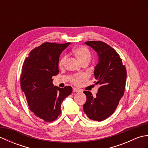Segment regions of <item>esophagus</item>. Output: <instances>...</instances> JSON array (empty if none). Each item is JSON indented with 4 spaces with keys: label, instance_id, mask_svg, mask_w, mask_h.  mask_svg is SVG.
<instances>
[{
    "label": "esophagus",
    "instance_id": "obj_1",
    "mask_svg": "<svg viewBox=\"0 0 148 148\" xmlns=\"http://www.w3.org/2000/svg\"><path fill=\"white\" fill-rule=\"evenodd\" d=\"M80 90L79 89H77L76 88H73V92H80Z\"/></svg>",
    "mask_w": 148,
    "mask_h": 148
}]
</instances>
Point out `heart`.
<instances>
[{"label": "heart", "mask_w": 148, "mask_h": 148, "mask_svg": "<svg viewBox=\"0 0 148 148\" xmlns=\"http://www.w3.org/2000/svg\"><path fill=\"white\" fill-rule=\"evenodd\" d=\"M74 55L76 56V57L79 60V61L83 64L84 62H88L90 61L91 53L89 51V49L84 46H79L73 49ZM66 59H67V56L64 55L60 58L58 62V65L60 67H63L65 64ZM86 78V76L84 75L81 74H76L72 76L71 81L72 83L74 84H79L81 81H83Z\"/></svg>", "instance_id": "1"}]
</instances>
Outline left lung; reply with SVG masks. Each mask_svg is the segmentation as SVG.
Masks as SVG:
<instances>
[{"mask_svg":"<svg viewBox=\"0 0 148 148\" xmlns=\"http://www.w3.org/2000/svg\"><path fill=\"white\" fill-rule=\"evenodd\" d=\"M97 53L99 62L94 68V76L100 88L95 97L88 91L83 110L90 119L101 121L114 112L125 92L127 79L126 68L115 50L102 41H87Z\"/></svg>","mask_w":148,"mask_h":148,"instance_id":"left-lung-1","label":"left lung"}]
</instances>
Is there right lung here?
I'll use <instances>...</instances> for the list:
<instances>
[{
  "label": "right lung",
  "mask_w": 148,
  "mask_h": 148,
  "mask_svg": "<svg viewBox=\"0 0 148 148\" xmlns=\"http://www.w3.org/2000/svg\"><path fill=\"white\" fill-rule=\"evenodd\" d=\"M71 42H45L30 52L25 60L20 76L21 90L31 111L46 122L61 113V104L72 92V87L55 86L52 77L58 74L59 58Z\"/></svg>",
  "instance_id": "right-lung-1"
}]
</instances>
